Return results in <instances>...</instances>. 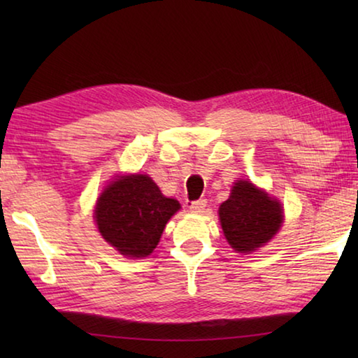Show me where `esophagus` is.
<instances>
[{
	"instance_id": "obj_1",
	"label": "esophagus",
	"mask_w": 358,
	"mask_h": 358,
	"mask_svg": "<svg viewBox=\"0 0 358 358\" xmlns=\"http://www.w3.org/2000/svg\"><path fill=\"white\" fill-rule=\"evenodd\" d=\"M205 207H207V201H205V199H199V201L191 202L189 210L192 211V213H202Z\"/></svg>"
}]
</instances>
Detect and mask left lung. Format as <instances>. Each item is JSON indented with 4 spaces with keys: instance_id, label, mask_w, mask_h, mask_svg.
I'll use <instances>...</instances> for the list:
<instances>
[{
    "instance_id": "1",
    "label": "left lung",
    "mask_w": 358,
    "mask_h": 358,
    "mask_svg": "<svg viewBox=\"0 0 358 358\" xmlns=\"http://www.w3.org/2000/svg\"><path fill=\"white\" fill-rule=\"evenodd\" d=\"M220 220L229 245L238 252H250L278 232L282 222V208L265 191L240 180L220 207Z\"/></svg>"
}]
</instances>
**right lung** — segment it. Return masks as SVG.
Wrapping results in <instances>:
<instances>
[{
	"label": "right lung",
	"instance_id": "right-lung-1",
	"mask_svg": "<svg viewBox=\"0 0 358 358\" xmlns=\"http://www.w3.org/2000/svg\"><path fill=\"white\" fill-rule=\"evenodd\" d=\"M177 210L180 203L162 196L148 175H128L106 187L94 217L102 238L118 252L145 257L159 243L162 230Z\"/></svg>",
	"mask_w": 358,
	"mask_h": 358
}]
</instances>
